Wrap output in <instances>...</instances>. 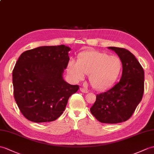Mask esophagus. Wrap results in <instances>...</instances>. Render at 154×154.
Returning <instances> with one entry per match:
<instances>
[{"instance_id":"obj_1","label":"esophagus","mask_w":154,"mask_h":154,"mask_svg":"<svg viewBox=\"0 0 154 154\" xmlns=\"http://www.w3.org/2000/svg\"><path fill=\"white\" fill-rule=\"evenodd\" d=\"M80 91L82 92H83V93H87V92H88V91L86 90L85 88H84L83 87L80 88Z\"/></svg>"}]
</instances>
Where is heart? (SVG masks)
<instances>
[{
    "mask_svg": "<svg viewBox=\"0 0 154 154\" xmlns=\"http://www.w3.org/2000/svg\"><path fill=\"white\" fill-rule=\"evenodd\" d=\"M121 69V62L116 56L96 51H88L80 53L77 62L71 60L67 72L74 81L83 80L85 74L96 90L102 91L109 87L116 81Z\"/></svg>",
    "mask_w": 154,
    "mask_h": 154,
    "instance_id": "obj_1",
    "label": "heart"
}]
</instances>
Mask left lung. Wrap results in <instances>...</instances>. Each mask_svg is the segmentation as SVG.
I'll return each instance as SVG.
<instances>
[{"label":"left lung","mask_w":154,"mask_h":154,"mask_svg":"<svg viewBox=\"0 0 154 154\" xmlns=\"http://www.w3.org/2000/svg\"><path fill=\"white\" fill-rule=\"evenodd\" d=\"M108 48L120 58L122 76L112 88L96 95L91 112L102 123H119L129 119L141 101L144 90V71L128 50L112 46Z\"/></svg>","instance_id":"8db88e82"}]
</instances>
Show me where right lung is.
I'll return each instance as SVG.
<instances>
[{
	"label": "right lung",
	"instance_id": "add662e5",
	"mask_svg": "<svg viewBox=\"0 0 154 154\" xmlns=\"http://www.w3.org/2000/svg\"><path fill=\"white\" fill-rule=\"evenodd\" d=\"M70 48L45 46L21 54L12 71L14 96L23 116L35 123L51 122L62 115L79 90L63 79Z\"/></svg>",
	"mask_w": 154,
	"mask_h": 154
}]
</instances>
